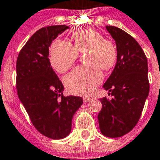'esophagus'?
Masks as SVG:
<instances>
[{"instance_id":"34e87169","label":"esophagus","mask_w":160,"mask_h":160,"mask_svg":"<svg viewBox=\"0 0 160 160\" xmlns=\"http://www.w3.org/2000/svg\"><path fill=\"white\" fill-rule=\"evenodd\" d=\"M91 100H92V98H90V97H83V101H84V103H88V102L91 101Z\"/></svg>"}]
</instances>
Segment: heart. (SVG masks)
Here are the masks:
<instances>
[{
  "label": "heart",
  "mask_w": 160,
  "mask_h": 160,
  "mask_svg": "<svg viewBox=\"0 0 160 160\" xmlns=\"http://www.w3.org/2000/svg\"><path fill=\"white\" fill-rule=\"evenodd\" d=\"M73 45L69 42L58 39L51 46L50 63L56 72L63 73L73 66L79 53L87 51L86 62L88 65L80 66L65 76L64 84L71 93L88 95L103 80L101 68L109 70L117 59V50L113 43L105 39L93 29L74 32L72 35Z\"/></svg>",
  "instance_id": "heart-1"
}]
</instances>
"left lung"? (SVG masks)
I'll return each instance as SVG.
<instances>
[{
	"instance_id": "1",
	"label": "left lung",
	"mask_w": 160,
	"mask_h": 160,
	"mask_svg": "<svg viewBox=\"0 0 160 160\" xmlns=\"http://www.w3.org/2000/svg\"><path fill=\"white\" fill-rule=\"evenodd\" d=\"M116 42L117 63L103 85L113 96L100 99L102 108L97 116L101 132L109 138H118L138 123L149 93L147 59L138 42L122 29L106 26Z\"/></svg>"
}]
</instances>
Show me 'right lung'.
Listing matches in <instances>:
<instances>
[{"label":"right lung","instance_id":"1","mask_svg":"<svg viewBox=\"0 0 160 160\" xmlns=\"http://www.w3.org/2000/svg\"><path fill=\"white\" fill-rule=\"evenodd\" d=\"M68 29L66 25L41 28L26 42L17 59L19 99L36 130L52 139L68 135L73 115L83 104L82 97L63 96V84L50 63L51 42Z\"/></svg>","mask_w":160,"mask_h":160}]
</instances>
